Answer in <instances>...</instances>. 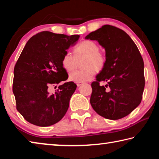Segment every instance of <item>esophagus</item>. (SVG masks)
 Returning a JSON list of instances; mask_svg holds the SVG:
<instances>
[{"instance_id": "obj_1", "label": "esophagus", "mask_w": 159, "mask_h": 159, "mask_svg": "<svg viewBox=\"0 0 159 159\" xmlns=\"http://www.w3.org/2000/svg\"><path fill=\"white\" fill-rule=\"evenodd\" d=\"M83 84V83L82 82H79V83H76V85H77V86L78 87H79V86H80Z\"/></svg>"}]
</instances>
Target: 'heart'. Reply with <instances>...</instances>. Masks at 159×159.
Listing matches in <instances>:
<instances>
[{
    "mask_svg": "<svg viewBox=\"0 0 159 159\" xmlns=\"http://www.w3.org/2000/svg\"><path fill=\"white\" fill-rule=\"evenodd\" d=\"M83 58L81 62L82 70L74 71L69 74V80L79 83L91 80L97 71L104 68L106 57L102 51L99 50L98 45L90 40H85L74 48V56L69 52L63 55L61 64L66 71H71L75 69L76 60Z\"/></svg>",
    "mask_w": 159,
    "mask_h": 159,
    "instance_id": "b5f03b06",
    "label": "heart"
}]
</instances>
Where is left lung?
<instances>
[{
    "label": "left lung",
    "mask_w": 159,
    "mask_h": 159,
    "mask_svg": "<svg viewBox=\"0 0 159 159\" xmlns=\"http://www.w3.org/2000/svg\"><path fill=\"white\" fill-rule=\"evenodd\" d=\"M85 39L97 41L105 50V65L91 84V106L107 119L126 116L140 104L144 88V61L138 47L124 31L111 25Z\"/></svg>",
    "instance_id": "8db88e82"
}]
</instances>
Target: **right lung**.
Returning <instances> with one entry per match:
<instances>
[{"label": "right lung", "instance_id": "right-lung-1", "mask_svg": "<svg viewBox=\"0 0 159 159\" xmlns=\"http://www.w3.org/2000/svg\"><path fill=\"white\" fill-rule=\"evenodd\" d=\"M79 37L42 31L26 43L15 66L12 91L17 111L28 122L47 127L65 115L76 85L64 83L54 94L48 89L68 79L61 60Z\"/></svg>", "mask_w": 159, "mask_h": 159}]
</instances>
